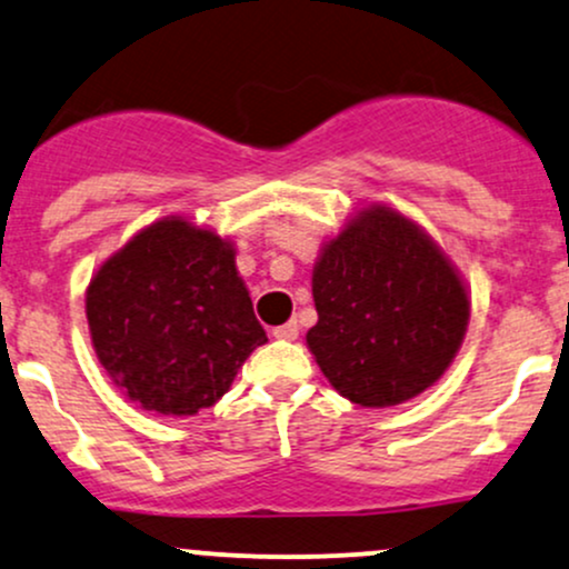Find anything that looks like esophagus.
Returning a JSON list of instances; mask_svg holds the SVG:
<instances>
[{
	"label": "esophagus",
	"instance_id": "obj_1",
	"mask_svg": "<svg viewBox=\"0 0 569 569\" xmlns=\"http://www.w3.org/2000/svg\"><path fill=\"white\" fill-rule=\"evenodd\" d=\"M272 335H276L278 339H297L299 337V326H297V321H289V323L278 326V329H272Z\"/></svg>",
	"mask_w": 569,
	"mask_h": 569
}]
</instances>
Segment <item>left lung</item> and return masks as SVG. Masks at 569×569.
Masks as SVG:
<instances>
[{"label":"left lung","instance_id":"1","mask_svg":"<svg viewBox=\"0 0 569 569\" xmlns=\"http://www.w3.org/2000/svg\"><path fill=\"white\" fill-rule=\"evenodd\" d=\"M318 323L307 348L361 407H396L430 388L460 350L471 299L426 230L385 206L363 208L312 267Z\"/></svg>","mask_w":569,"mask_h":569}]
</instances>
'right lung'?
Instances as JSON below:
<instances>
[{"label":"right lung","mask_w":569,"mask_h":569,"mask_svg":"<svg viewBox=\"0 0 569 569\" xmlns=\"http://www.w3.org/2000/svg\"><path fill=\"white\" fill-rule=\"evenodd\" d=\"M84 312L117 388L171 417L213 407L267 342L230 240L181 217L154 221L98 267Z\"/></svg>","instance_id":"1"}]
</instances>
